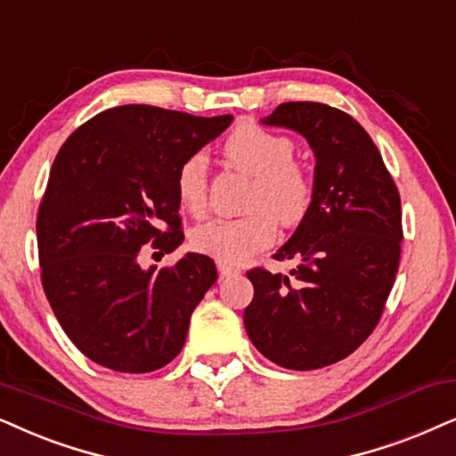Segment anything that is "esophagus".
<instances>
[{"label": "esophagus", "instance_id": "34e87169", "mask_svg": "<svg viewBox=\"0 0 456 456\" xmlns=\"http://www.w3.org/2000/svg\"><path fill=\"white\" fill-rule=\"evenodd\" d=\"M217 272H220L222 279H228V276H236L239 274V268H234V265H228V264H217Z\"/></svg>", "mask_w": 456, "mask_h": 456}]
</instances>
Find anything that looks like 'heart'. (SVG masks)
I'll return each mask as SVG.
<instances>
[{
	"mask_svg": "<svg viewBox=\"0 0 456 456\" xmlns=\"http://www.w3.org/2000/svg\"><path fill=\"white\" fill-rule=\"evenodd\" d=\"M224 155L232 167L251 175L247 216L209 220L191 230L194 251L222 264H240L268 249L276 240V220L295 226L307 216L314 184L307 171L293 161L295 144L287 135L257 126H242L228 135ZM177 199L191 214H200L207 200V157L194 152L175 175Z\"/></svg>",
	"mask_w": 456,
	"mask_h": 456,
	"instance_id": "1",
	"label": "heart"
}]
</instances>
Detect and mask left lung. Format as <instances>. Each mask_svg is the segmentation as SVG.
I'll use <instances>...</instances> for the list:
<instances>
[{
  "instance_id": "1",
  "label": "left lung",
  "mask_w": 456,
  "mask_h": 456,
  "mask_svg": "<svg viewBox=\"0 0 456 456\" xmlns=\"http://www.w3.org/2000/svg\"><path fill=\"white\" fill-rule=\"evenodd\" d=\"M264 126L304 135L314 152V199L276 259L297 268L247 272L251 344L274 364L314 370L356 350L379 322L400 264V194L356 119L321 102H285Z\"/></svg>"
}]
</instances>
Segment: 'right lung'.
Wrapping results in <instances>:
<instances>
[{
    "instance_id": "right-lung-1",
    "label": "right lung",
    "mask_w": 456,
    "mask_h": 456,
    "mask_svg": "<svg viewBox=\"0 0 456 456\" xmlns=\"http://www.w3.org/2000/svg\"><path fill=\"white\" fill-rule=\"evenodd\" d=\"M232 115L194 117L149 104L98 112L64 142L37 216L41 282L69 339L100 366L151 372L184 347L214 259L186 253L157 272L142 245L184 240L175 175Z\"/></svg>"
}]
</instances>
